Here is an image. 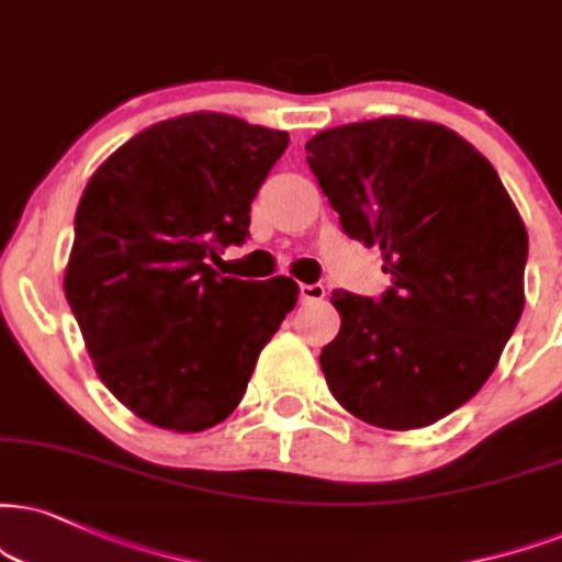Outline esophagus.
Segmentation results:
<instances>
[{
  "label": "esophagus",
  "instance_id": "obj_1",
  "mask_svg": "<svg viewBox=\"0 0 562 562\" xmlns=\"http://www.w3.org/2000/svg\"><path fill=\"white\" fill-rule=\"evenodd\" d=\"M300 296L302 302H321L325 300V286L323 283H302Z\"/></svg>",
  "mask_w": 562,
  "mask_h": 562
}]
</instances>
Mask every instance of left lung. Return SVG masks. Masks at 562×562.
Listing matches in <instances>:
<instances>
[{"label": "left lung", "instance_id": "1", "mask_svg": "<svg viewBox=\"0 0 562 562\" xmlns=\"http://www.w3.org/2000/svg\"><path fill=\"white\" fill-rule=\"evenodd\" d=\"M304 148L344 232L378 245L391 273L378 302L330 296V393L367 425H432L493 375L524 313V221L493 164L442 124L380 116Z\"/></svg>", "mask_w": 562, "mask_h": 562}]
</instances>
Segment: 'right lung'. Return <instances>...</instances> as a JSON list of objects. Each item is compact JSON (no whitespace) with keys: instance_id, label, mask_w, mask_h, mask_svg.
Segmentation results:
<instances>
[{"instance_id":"obj_1","label":"right lung","mask_w":562,"mask_h":562,"mask_svg":"<svg viewBox=\"0 0 562 562\" xmlns=\"http://www.w3.org/2000/svg\"><path fill=\"white\" fill-rule=\"evenodd\" d=\"M289 135L195 112L150 124L90 177L65 296L101 383L135 417L203 432L239 406L262 346L296 304L286 276H218Z\"/></svg>"}]
</instances>
